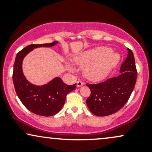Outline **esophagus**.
Listing matches in <instances>:
<instances>
[{"label": "esophagus", "mask_w": 152, "mask_h": 152, "mask_svg": "<svg viewBox=\"0 0 152 152\" xmlns=\"http://www.w3.org/2000/svg\"><path fill=\"white\" fill-rule=\"evenodd\" d=\"M83 85V81H77V86L78 87H81V86H82Z\"/></svg>", "instance_id": "1"}]
</instances>
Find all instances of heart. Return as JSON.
I'll return each mask as SVG.
<instances>
[{
	"mask_svg": "<svg viewBox=\"0 0 152 152\" xmlns=\"http://www.w3.org/2000/svg\"><path fill=\"white\" fill-rule=\"evenodd\" d=\"M112 52L109 47H98L79 54L74 61L82 69H86L85 75L87 78L93 81H100L107 77L119 62V55ZM67 66L71 72L76 71L71 64H68Z\"/></svg>",
	"mask_w": 152,
	"mask_h": 152,
	"instance_id": "1",
	"label": "heart"
}]
</instances>
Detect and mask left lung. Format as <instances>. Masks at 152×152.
Masks as SVG:
<instances>
[{
    "instance_id": "1",
    "label": "left lung",
    "mask_w": 152,
    "mask_h": 152,
    "mask_svg": "<svg viewBox=\"0 0 152 152\" xmlns=\"http://www.w3.org/2000/svg\"><path fill=\"white\" fill-rule=\"evenodd\" d=\"M137 77L133 52L127 48V57L120 68V74L96 84L86 83L91 95L86 104L92 114L98 116L113 114L128 102Z\"/></svg>"
}]
</instances>
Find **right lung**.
I'll return each mask as SVG.
<instances>
[{
  "label": "right lung",
  "mask_w": 152,
  "mask_h": 152,
  "mask_svg": "<svg viewBox=\"0 0 152 152\" xmlns=\"http://www.w3.org/2000/svg\"><path fill=\"white\" fill-rule=\"evenodd\" d=\"M58 43L53 41L44 44H31L17 53L13 65V81L15 90L22 104L34 114L43 116H53L64 106L66 95L76 88V83L67 85L61 78L56 77L47 84L36 86L30 83L22 70L24 57L34 48L52 47Z\"/></svg>",
  "instance_id": "right-lung-1"
}]
</instances>
